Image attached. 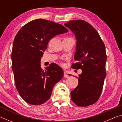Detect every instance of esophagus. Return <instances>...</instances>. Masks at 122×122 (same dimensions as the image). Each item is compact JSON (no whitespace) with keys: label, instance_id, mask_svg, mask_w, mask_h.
<instances>
[{"label":"esophagus","instance_id":"34e87169","mask_svg":"<svg viewBox=\"0 0 122 122\" xmlns=\"http://www.w3.org/2000/svg\"><path fill=\"white\" fill-rule=\"evenodd\" d=\"M63 77H65V78H68V75H67V74H66V73H64V75H63Z\"/></svg>","mask_w":122,"mask_h":122}]
</instances>
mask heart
Returning a JSON list of instances; mask_svg holds the SVG:
<instances>
[{"mask_svg": "<svg viewBox=\"0 0 122 122\" xmlns=\"http://www.w3.org/2000/svg\"><path fill=\"white\" fill-rule=\"evenodd\" d=\"M61 65H62V66H63V63H61Z\"/></svg>", "mask_w": 122, "mask_h": 122, "instance_id": "obj_1", "label": "heart"}]
</instances>
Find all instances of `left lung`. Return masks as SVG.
I'll use <instances>...</instances> for the list:
<instances>
[{
	"instance_id": "left-lung-1",
	"label": "left lung",
	"mask_w": 122,
	"mask_h": 122,
	"mask_svg": "<svg viewBox=\"0 0 122 122\" xmlns=\"http://www.w3.org/2000/svg\"><path fill=\"white\" fill-rule=\"evenodd\" d=\"M77 40L71 68L81 69L77 87L71 92L73 102L78 107H87L97 102L102 92L107 73L105 45L97 30L88 22L74 20L67 22Z\"/></svg>"
}]
</instances>
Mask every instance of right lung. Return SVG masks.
<instances>
[{"label":"right lung","mask_w":122,"mask_h":122,"mask_svg":"<svg viewBox=\"0 0 122 122\" xmlns=\"http://www.w3.org/2000/svg\"><path fill=\"white\" fill-rule=\"evenodd\" d=\"M68 30L61 24L38 19L20 28L12 51V70L20 96L32 105L42 104L50 98L53 88L62 78L63 71L56 63L42 69L40 61L48 42Z\"/></svg>","instance_id":"1"}]
</instances>
